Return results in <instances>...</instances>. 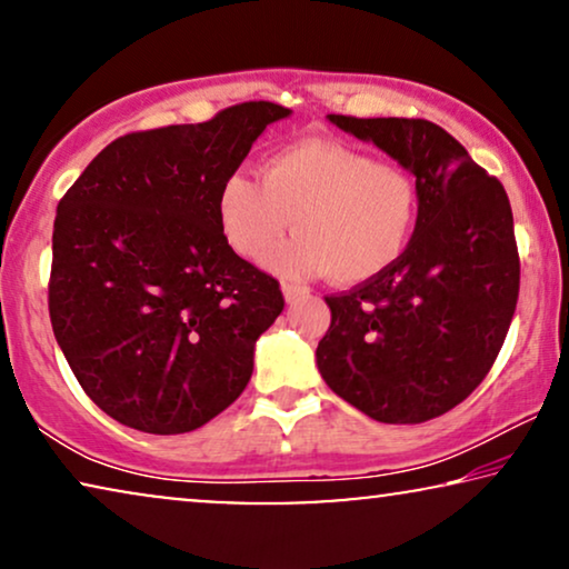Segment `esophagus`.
<instances>
[{
    "mask_svg": "<svg viewBox=\"0 0 569 569\" xmlns=\"http://www.w3.org/2000/svg\"><path fill=\"white\" fill-rule=\"evenodd\" d=\"M306 292H308L306 284H292V282H284L282 284V295H284L287 302H295L298 298H302V295H306Z\"/></svg>",
    "mask_w": 569,
    "mask_h": 569,
    "instance_id": "1",
    "label": "esophagus"
}]
</instances>
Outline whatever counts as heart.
<instances>
[{
  "label": "heart",
  "instance_id": "obj_1",
  "mask_svg": "<svg viewBox=\"0 0 569 569\" xmlns=\"http://www.w3.org/2000/svg\"><path fill=\"white\" fill-rule=\"evenodd\" d=\"M419 212L411 170L372 160L339 139H302L269 154L261 178L232 170L220 186L222 236L243 259H261L290 224L300 232L267 267L287 277L326 274L357 284L383 274L407 248Z\"/></svg>",
  "mask_w": 569,
  "mask_h": 569
}]
</instances>
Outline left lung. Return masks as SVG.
Wrapping results in <instances>:
<instances>
[{
  "label": "left lung",
  "mask_w": 569,
  "mask_h": 569,
  "mask_svg": "<svg viewBox=\"0 0 569 569\" xmlns=\"http://www.w3.org/2000/svg\"><path fill=\"white\" fill-rule=\"evenodd\" d=\"M329 121L411 170L419 212L399 261L326 298L331 326L318 341V370L378 422H427L485 380L508 337L520 290L508 193L438 123Z\"/></svg>",
  "instance_id": "obj_1"
}]
</instances>
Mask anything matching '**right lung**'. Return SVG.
Returning <instances> with one entry per match:
<instances>
[{"label": "right lung", "mask_w": 569, "mask_h": 569, "mask_svg": "<svg viewBox=\"0 0 569 569\" xmlns=\"http://www.w3.org/2000/svg\"><path fill=\"white\" fill-rule=\"evenodd\" d=\"M290 113L251 100L204 123L131 131L61 197L53 337L84 393L116 422L191 432L251 380L256 339L284 298L274 277L228 246L217 197L261 131Z\"/></svg>", "instance_id": "obj_1"}]
</instances>
